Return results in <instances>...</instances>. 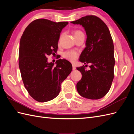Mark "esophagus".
<instances>
[{"label":"esophagus","mask_w":134,"mask_h":134,"mask_svg":"<svg viewBox=\"0 0 134 134\" xmlns=\"http://www.w3.org/2000/svg\"><path fill=\"white\" fill-rule=\"evenodd\" d=\"M72 70H75L76 69V68H75V65L74 64H72Z\"/></svg>","instance_id":"obj_1"}]
</instances>
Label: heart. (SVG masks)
<instances>
[{
  "instance_id": "b5f03b06",
  "label": "heart",
  "mask_w": 134,
  "mask_h": 134,
  "mask_svg": "<svg viewBox=\"0 0 134 134\" xmlns=\"http://www.w3.org/2000/svg\"><path fill=\"white\" fill-rule=\"evenodd\" d=\"M81 34L83 33L80 31L77 30L74 32V36ZM77 56H78V54H77L76 52L74 51H67L66 52H65L64 54V57L68 59V60L70 61L71 62H75L76 59H77Z\"/></svg>"
}]
</instances>
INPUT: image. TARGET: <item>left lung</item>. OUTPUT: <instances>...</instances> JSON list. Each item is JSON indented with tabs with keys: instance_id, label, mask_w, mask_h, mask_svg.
Masks as SVG:
<instances>
[{
	"instance_id": "left-lung-1",
	"label": "left lung",
	"mask_w": 134,
	"mask_h": 134,
	"mask_svg": "<svg viewBox=\"0 0 134 134\" xmlns=\"http://www.w3.org/2000/svg\"><path fill=\"white\" fill-rule=\"evenodd\" d=\"M71 23L84 28L87 37L79 61L91 64L89 70L84 66L76 68L82 75L76 84L77 91L84 98L100 99L108 92L114 77V46L110 32L103 21L94 15H87Z\"/></svg>"
}]
</instances>
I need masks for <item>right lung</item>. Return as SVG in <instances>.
<instances>
[{
    "label": "right lung",
    "mask_w": 134,
    "mask_h": 134,
    "mask_svg": "<svg viewBox=\"0 0 134 134\" xmlns=\"http://www.w3.org/2000/svg\"><path fill=\"white\" fill-rule=\"evenodd\" d=\"M68 24L36 19L27 27L20 40L19 68L22 79L28 93L38 102L56 98L62 83L72 69L71 64L65 59L56 60L54 66L47 58L57 52L60 33Z\"/></svg>",
    "instance_id": "obj_1"
}]
</instances>
